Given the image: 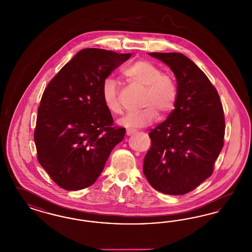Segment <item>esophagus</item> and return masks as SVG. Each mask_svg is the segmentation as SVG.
<instances>
[{
	"label": "esophagus",
	"mask_w": 252,
	"mask_h": 252,
	"mask_svg": "<svg viewBox=\"0 0 252 252\" xmlns=\"http://www.w3.org/2000/svg\"><path fill=\"white\" fill-rule=\"evenodd\" d=\"M136 133V130H132V129H127L126 130V135L127 136H131V135H133V134H135Z\"/></svg>",
	"instance_id": "34e87169"
}]
</instances>
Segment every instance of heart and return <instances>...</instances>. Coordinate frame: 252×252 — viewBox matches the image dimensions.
<instances>
[{
  "instance_id": "obj_1",
  "label": "heart",
  "mask_w": 252,
  "mask_h": 252,
  "mask_svg": "<svg viewBox=\"0 0 252 252\" xmlns=\"http://www.w3.org/2000/svg\"><path fill=\"white\" fill-rule=\"evenodd\" d=\"M124 77L131 84L144 88L146 93L143 97L140 111H132L119 120V124L126 128H140L146 126L156 120L158 110L162 115L170 113L177 99V86L172 76L162 73L156 64L148 61H138L124 72ZM117 82L108 78L102 84V97L108 111L112 114L122 113V106L118 98Z\"/></svg>"
}]
</instances>
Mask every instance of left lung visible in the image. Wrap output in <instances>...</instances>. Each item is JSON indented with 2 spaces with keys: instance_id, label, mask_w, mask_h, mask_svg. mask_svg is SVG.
Instances as JSON below:
<instances>
[{
  "instance_id": "left-lung-1",
  "label": "left lung",
  "mask_w": 252,
  "mask_h": 252,
  "mask_svg": "<svg viewBox=\"0 0 252 252\" xmlns=\"http://www.w3.org/2000/svg\"><path fill=\"white\" fill-rule=\"evenodd\" d=\"M149 55L173 72L177 99L168 118L149 133L143 173L156 190L183 195L211 176L223 147V108L216 88L189 58L178 52Z\"/></svg>"
}]
</instances>
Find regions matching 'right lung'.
<instances>
[{
    "label": "right lung",
    "instance_id": "1",
    "mask_svg": "<svg viewBox=\"0 0 252 252\" xmlns=\"http://www.w3.org/2000/svg\"><path fill=\"white\" fill-rule=\"evenodd\" d=\"M130 53L101 49L79 51L51 80L41 98L34 142L37 159L66 190L93 185L126 128L113 119L102 97V84Z\"/></svg>",
    "mask_w": 252,
    "mask_h": 252
}]
</instances>
